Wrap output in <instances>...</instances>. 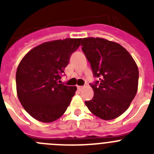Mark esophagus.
Wrapping results in <instances>:
<instances>
[{"instance_id":"esophagus-1","label":"esophagus","mask_w":154,"mask_h":154,"mask_svg":"<svg viewBox=\"0 0 154 154\" xmlns=\"http://www.w3.org/2000/svg\"><path fill=\"white\" fill-rule=\"evenodd\" d=\"M83 89H84V86H78V90L79 91H82Z\"/></svg>"}]
</instances>
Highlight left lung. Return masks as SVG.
Returning <instances> with one entry per match:
<instances>
[{
	"label": "left lung",
	"mask_w": 154,
	"mask_h": 154,
	"mask_svg": "<svg viewBox=\"0 0 154 154\" xmlns=\"http://www.w3.org/2000/svg\"><path fill=\"white\" fill-rule=\"evenodd\" d=\"M81 45L99 81L91 85L94 96L85 102L92 114L104 120L119 117L129 108L138 89L137 65L126 48L102 38H85Z\"/></svg>",
	"instance_id": "8db88e82"
}]
</instances>
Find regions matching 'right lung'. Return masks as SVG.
<instances>
[{
	"label": "right lung",
	"mask_w": 154,
	"mask_h": 154,
	"mask_svg": "<svg viewBox=\"0 0 154 154\" xmlns=\"http://www.w3.org/2000/svg\"><path fill=\"white\" fill-rule=\"evenodd\" d=\"M81 40L44 42L28 51L19 63L16 72L17 97L26 112L37 120L55 121L70 104L77 88L58 81Z\"/></svg>",
	"instance_id": "add662e5"
}]
</instances>
